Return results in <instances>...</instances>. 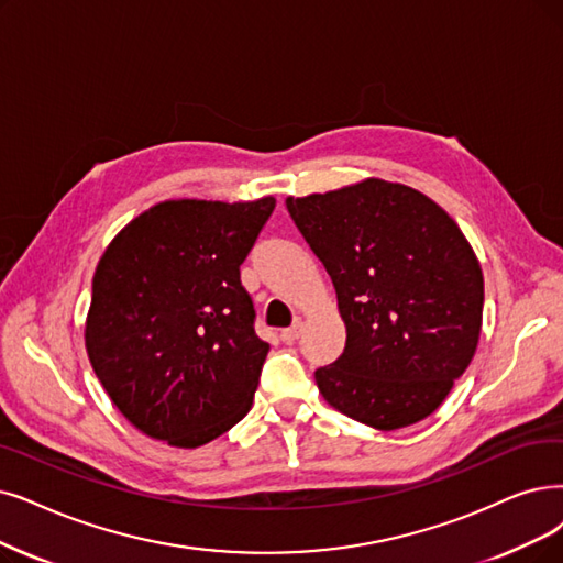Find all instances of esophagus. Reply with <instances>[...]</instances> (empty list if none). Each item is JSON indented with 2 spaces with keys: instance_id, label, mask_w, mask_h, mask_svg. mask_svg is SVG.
I'll use <instances>...</instances> for the list:
<instances>
[{
  "instance_id": "obj_1",
  "label": "esophagus",
  "mask_w": 563,
  "mask_h": 563,
  "mask_svg": "<svg viewBox=\"0 0 563 563\" xmlns=\"http://www.w3.org/2000/svg\"><path fill=\"white\" fill-rule=\"evenodd\" d=\"M302 330H305V323H302V321H296L290 328H284V330H282V340L288 342V344L296 342L298 336L302 334Z\"/></svg>"
}]
</instances>
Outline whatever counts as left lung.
I'll list each match as a JSON object with an SVG mask.
<instances>
[{"mask_svg":"<svg viewBox=\"0 0 563 563\" xmlns=\"http://www.w3.org/2000/svg\"><path fill=\"white\" fill-rule=\"evenodd\" d=\"M346 323L344 353L313 372L325 401L374 430H399L451 393L476 353L481 263L424 194L386 179L286 198Z\"/></svg>","mask_w":563,"mask_h":563,"instance_id":"left-lung-1","label":"left lung"}]
</instances>
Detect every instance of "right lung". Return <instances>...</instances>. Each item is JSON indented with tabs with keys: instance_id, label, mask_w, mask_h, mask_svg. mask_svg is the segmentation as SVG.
<instances>
[{
	"instance_id": "add662e5",
	"label": "right lung",
	"mask_w": 563,
	"mask_h": 563,
	"mask_svg": "<svg viewBox=\"0 0 563 563\" xmlns=\"http://www.w3.org/2000/svg\"><path fill=\"white\" fill-rule=\"evenodd\" d=\"M273 210V196L166 200L108 244L85 346L112 404L143 434L198 448L252 409L269 344L254 330L240 265Z\"/></svg>"
}]
</instances>
